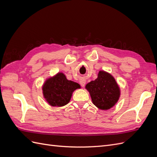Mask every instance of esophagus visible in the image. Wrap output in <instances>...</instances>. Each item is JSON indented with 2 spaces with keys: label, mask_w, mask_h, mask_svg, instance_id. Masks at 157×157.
Segmentation results:
<instances>
[{
  "label": "esophagus",
  "mask_w": 157,
  "mask_h": 157,
  "mask_svg": "<svg viewBox=\"0 0 157 157\" xmlns=\"http://www.w3.org/2000/svg\"><path fill=\"white\" fill-rule=\"evenodd\" d=\"M80 84L82 87H84L85 84H86V80H85L84 79H81L80 80Z\"/></svg>",
  "instance_id": "34e87169"
}]
</instances>
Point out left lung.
Masks as SVG:
<instances>
[{
	"label": "left lung",
	"mask_w": 157,
	"mask_h": 157,
	"mask_svg": "<svg viewBox=\"0 0 157 157\" xmlns=\"http://www.w3.org/2000/svg\"><path fill=\"white\" fill-rule=\"evenodd\" d=\"M92 103L98 109L108 110L117 103L120 98V88L113 76L100 71L98 78L86 85Z\"/></svg>",
	"instance_id": "1"
}]
</instances>
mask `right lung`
<instances>
[{
  "label": "right lung",
  "mask_w": 157,
  "mask_h": 157,
  "mask_svg": "<svg viewBox=\"0 0 157 157\" xmlns=\"http://www.w3.org/2000/svg\"><path fill=\"white\" fill-rule=\"evenodd\" d=\"M80 86L66 78L62 73L47 79L42 86V94L46 101L52 107H62L70 101L72 94Z\"/></svg>",
  "instance_id": "obj_1"
}]
</instances>
